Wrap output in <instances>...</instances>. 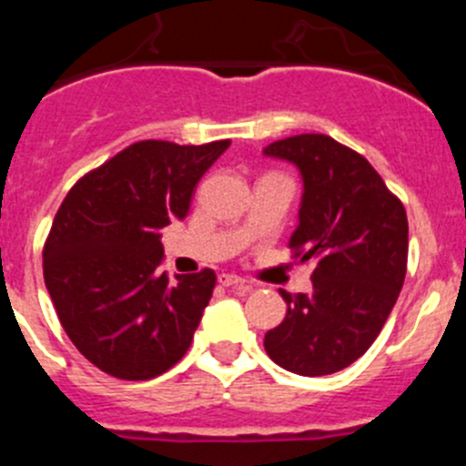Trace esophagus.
Here are the masks:
<instances>
[{
  "label": "esophagus",
  "instance_id": "esophagus-1",
  "mask_svg": "<svg viewBox=\"0 0 466 466\" xmlns=\"http://www.w3.org/2000/svg\"><path fill=\"white\" fill-rule=\"evenodd\" d=\"M218 284H223V286H246L248 281L241 279L238 275H229V272H223V275L218 277Z\"/></svg>",
  "mask_w": 466,
  "mask_h": 466
}]
</instances>
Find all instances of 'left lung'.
I'll use <instances>...</instances> for the list:
<instances>
[{"mask_svg": "<svg viewBox=\"0 0 466 466\" xmlns=\"http://www.w3.org/2000/svg\"><path fill=\"white\" fill-rule=\"evenodd\" d=\"M263 155L295 164L302 176L289 248L299 261H316L311 293L279 290L289 309L263 347L299 377L340 372L372 347L397 302L408 263L406 209L363 155L327 135L279 139Z\"/></svg>", "mask_w": 466, "mask_h": 466, "instance_id": "8db88e82", "label": "left lung"}]
</instances>
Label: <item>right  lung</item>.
<instances>
[{
	"mask_svg": "<svg viewBox=\"0 0 466 466\" xmlns=\"http://www.w3.org/2000/svg\"><path fill=\"white\" fill-rule=\"evenodd\" d=\"M229 139L137 142L69 189L42 252L45 284L69 340L101 372L146 380L189 350L214 290V270L159 272L162 234Z\"/></svg>",
	"mask_w": 466,
	"mask_h": 466,
	"instance_id": "right-lung-1",
	"label": "right lung"
}]
</instances>
